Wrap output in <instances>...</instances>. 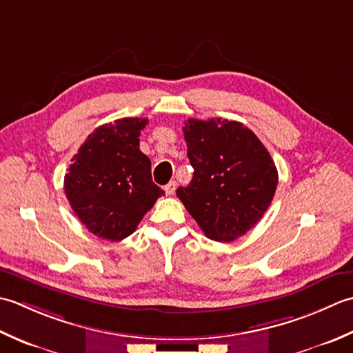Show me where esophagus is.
Listing matches in <instances>:
<instances>
[{"instance_id": "obj_1", "label": "esophagus", "mask_w": 353, "mask_h": 353, "mask_svg": "<svg viewBox=\"0 0 353 353\" xmlns=\"http://www.w3.org/2000/svg\"><path fill=\"white\" fill-rule=\"evenodd\" d=\"M176 190V183L175 181H170L169 184L164 185V192H166V195H174Z\"/></svg>"}]
</instances>
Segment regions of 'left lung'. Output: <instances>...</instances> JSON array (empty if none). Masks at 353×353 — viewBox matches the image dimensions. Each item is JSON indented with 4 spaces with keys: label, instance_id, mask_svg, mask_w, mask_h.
<instances>
[{
    "label": "left lung",
    "instance_id": "1",
    "mask_svg": "<svg viewBox=\"0 0 353 353\" xmlns=\"http://www.w3.org/2000/svg\"><path fill=\"white\" fill-rule=\"evenodd\" d=\"M193 178L176 196L208 239L232 242L270 207L279 175L270 152L245 125L189 119L184 123Z\"/></svg>",
    "mask_w": 353,
    "mask_h": 353
}]
</instances>
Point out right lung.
Returning <instances> with one entry per match:
<instances>
[{"label":"right lung","instance_id":"obj_1","mask_svg":"<svg viewBox=\"0 0 353 353\" xmlns=\"http://www.w3.org/2000/svg\"><path fill=\"white\" fill-rule=\"evenodd\" d=\"M148 119L128 117L99 126L79 148L63 179L68 203L100 239L117 242L135 232L163 190L140 150Z\"/></svg>","mask_w":353,"mask_h":353}]
</instances>
